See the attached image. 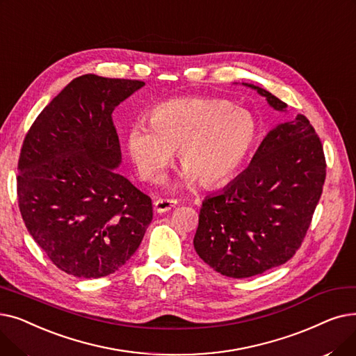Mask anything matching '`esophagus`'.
Segmentation results:
<instances>
[{
    "instance_id": "34e87169",
    "label": "esophagus",
    "mask_w": 356,
    "mask_h": 356,
    "mask_svg": "<svg viewBox=\"0 0 356 356\" xmlns=\"http://www.w3.org/2000/svg\"><path fill=\"white\" fill-rule=\"evenodd\" d=\"M177 206V200H169V198H158L154 202V207L156 213H166Z\"/></svg>"
}]
</instances>
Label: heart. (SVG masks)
<instances>
[{"label":"heart","instance_id":"1","mask_svg":"<svg viewBox=\"0 0 356 356\" xmlns=\"http://www.w3.org/2000/svg\"><path fill=\"white\" fill-rule=\"evenodd\" d=\"M149 123L136 122L126 133L129 155L142 178L158 181L175 149L184 165L177 185L195 179L211 187L229 179L257 139L253 115L222 98H178L150 111Z\"/></svg>","mask_w":356,"mask_h":356}]
</instances>
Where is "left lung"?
<instances>
[{
  "label": "left lung",
  "mask_w": 356,
  "mask_h": 356,
  "mask_svg": "<svg viewBox=\"0 0 356 356\" xmlns=\"http://www.w3.org/2000/svg\"><path fill=\"white\" fill-rule=\"evenodd\" d=\"M286 113L284 101L242 82ZM326 162L320 139L298 114L269 130L249 166L200 210L194 249L214 270L248 278L289 261L300 248L323 190Z\"/></svg>",
  "instance_id": "left-lung-1"
}]
</instances>
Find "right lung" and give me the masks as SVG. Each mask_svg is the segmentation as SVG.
<instances>
[{
	"label": "right lung",
	"instance_id": "right-lung-1",
	"mask_svg": "<svg viewBox=\"0 0 356 356\" xmlns=\"http://www.w3.org/2000/svg\"><path fill=\"white\" fill-rule=\"evenodd\" d=\"M145 87L87 74L72 79L30 127L17 195L31 238L63 273L101 278L138 250L152 200L115 169L122 165L111 114Z\"/></svg>",
	"mask_w": 356,
	"mask_h": 356
}]
</instances>
